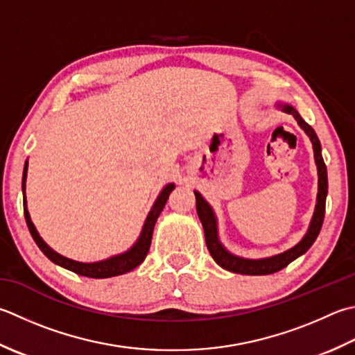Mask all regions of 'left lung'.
Here are the masks:
<instances>
[{
    "instance_id": "left-lung-1",
    "label": "left lung",
    "mask_w": 355,
    "mask_h": 355,
    "mask_svg": "<svg viewBox=\"0 0 355 355\" xmlns=\"http://www.w3.org/2000/svg\"><path fill=\"white\" fill-rule=\"evenodd\" d=\"M282 109L286 114L293 115L295 118L297 123L300 124V128L309 135L312 146H314V157H315V163L318 169V196H317V206H315L314 217H312L308 234L304 235V239L293 249H289V251L283 252L280 255L270 257V259L246 260V259H240V257L229 254L226 249L220 245L218 237H217V221H215L211 206L206 203L205 198L201 197L198 192H196L197 214L205 229L206 246L209 249L212 259L217 261L221 268L231 270V272L246 274V275H268V274L279 272V270H282L283 268H286L291 261H294L295 259H298V257L306 252L308 249L314 245L318 234H320L323 218H324L326 196H328V172H326V164L322 157V146H320V141H318V137L314 132V129H312L309 124L303 120L300 114H298L293 106L284 104V106H282Z\"/></svg>"
}]
</instances>
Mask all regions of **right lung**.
<instances>
[{
  "label": "right lung",
  "mask_w": 355,
  "mask_h": 355,
  "mask_svg": "<svg viewBox=\"0 0 355 355\" xmlns=\"http://www.w3.org/2000/svg\"><path fill=\"white\" fill-rule=\"evenodd\" d=\"M26 173H27V162L24 164V172H23V192L26 189ZM172 189H173V184H168L162 191V193L158 196L154 207H152L149 215H148V218H146L141 235H140V239H138V241L135 243V246L128 252L112 257V259L104 260L100 263H78V261L69 260V259H66V257H62L55 251H52V249L43 241V239L40 237L37 229H35L33 223L31 221L29 211H27V207H26V197H24V217H26L27 227H29V231L32 234V239L35 240V243H37L38 248L43 251V254L47 257V259L53 261L55 265L72 270V272H75V274L90 277V279H109V277H115V275H121V274L129 272V270L135 269L146 259V255H148L149 248H150L152 232H154L155 221L158 218L159 212L163 211V207L166 205V201H168Z\"/></svg>",
  "instance_id": "1"
}]
</instances>
